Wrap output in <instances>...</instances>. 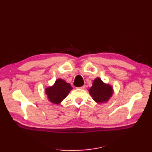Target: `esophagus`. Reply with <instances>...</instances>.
<instances>
[{"label":"esophagus","mask_w":152,"mask_h":152,"mask_svg":"<svg viewBox=\"0 0 152 152\" xmlns=\"http://www.w3.org/2000/svg\"><path fill=\"white\" fill-rule=\"evenodd\" d=\"M78 88L80 89H85V86H81V87H78Z\"/></svg>","instance_id":"1"}]
</instances>
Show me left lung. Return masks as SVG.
Here are the masks:
<instances>
[{
  "mask_svg": "<svg viewBox=\"0 0 152 152\" xmlns=\"http://www.w3.org/2000/svg\"><path fill=\"white\" fill-rule=\"evenodd\" d=\"M89 92L96 103H103L107 102L112 97L113 89L112 86L104 83L99 77H97L94 80Z\"/></svg>",
  "mask_w": 152,
  "mask_h": 152,
  "instance_id": "obj_1",
  "label": "left lung"
}]
</instances>
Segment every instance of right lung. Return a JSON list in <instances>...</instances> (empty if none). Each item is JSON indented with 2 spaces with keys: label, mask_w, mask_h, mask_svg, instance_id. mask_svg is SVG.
<instances>
[{
  "label": "right lung",
  "mask_w": 152,
  "mask_h": 152,
  "mask_svg": "<svg viewBox=\"0 0 152 152\" xmlns=\"http://www.w3.org/2000/svg\"><path fill=\"white\" fill-rule=\"evenodd\" d=\"M71 85L61 79H58L52 86L45 88V93L50 103L59 104L72 89Z\"/></svg>",
  "instance_id": "right-lung-1"
}]
</instances>
